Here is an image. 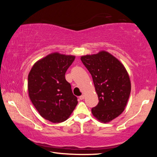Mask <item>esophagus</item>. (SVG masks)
Returning <instances> with one entry per match:
<instances>
[{
  "label": "esophagus",
  "instance_id": "obj_1",
  "mask_svg": "<svg viewBox=\"0 0 157 157\" xmlns=\"http://www.w3.org/2000/svg\"><path fill=\"white\" fill-rule=\"evenodd\" d=\"M84 95H80V96L79 97V100H84Z\"/></svg>",
  "mask_w": 157,
  "mask_h": 157
}]
</instances>
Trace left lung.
<instances>
[{"mask_svg": "<svg viewBox=\"0 0 157 157\" xmlns=\"http://www.w3.org/2000/svg\"><path fill=\"white\" fill-rule=\"evenodd\" d=\"M92 76L99 102L91 109L93 115L109 123L123 113L131 92V82L120 61L105 50L81 57Z\"/></svg>", "mask_w": 157, "mask_h": 157, "instance_id": "obj_1", "label": "left lung"}]
</instances>
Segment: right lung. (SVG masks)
I'll list each match as a JSON object with an SVG mask.
<instances>
[{"instance_id":"right-lung-1","label":"right lung","mask_w":157,"mask_h":157,"mask_svg":"<svg viewBox=\"0 0 157 157\" xmlns=\"http://www.w3.org/2000/svg\"><path fill=\"white\" fill-rule=\"evenodd\" d=\"M75 58L53 52L37 61L29 73V97L39 114L52 123L67 120L78 105V98L65 78Z\"/></svg>"}]
</instances>
